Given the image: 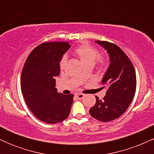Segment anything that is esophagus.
Instances as JSON below:
<instances>
[{"mask_svg": "<svg viewBox=\"0 0 154 154\" xmlns=\"http://www.w3.org/2000/svg\"><path fill=\"white\" fill-rule=\"evenodd\" d=\"M76 97H77L78 99H82V98L85 97V95L82 94V93H79V94L76 95Z\"/></svg>", "mask_w": 154, "mask_h": 154, "instance_id": "34e87169", "label": "esophagus"}]
</instances>
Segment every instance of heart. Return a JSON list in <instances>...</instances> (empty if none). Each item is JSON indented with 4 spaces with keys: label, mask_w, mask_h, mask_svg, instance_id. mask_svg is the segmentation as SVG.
<instances>
[{
    "label": "heart",
    "mask_w": 154,
    "mask_h": 154,
    "mask_svg": "<svg viewBox=\"0 0 154 154\" xmlns=\"http://www.w3.org/2000/svg\"><path fill=\"white\" fill-rule=\"evenodd\" d=\"M74 54L77 56L86 66L92 65L95 63V61L98 63L100 69H104L109 65V59L106 55L99 56V51L96 48L90 45L88 43H82L75 48L74 50ZM66 62V56H63L59 61L60 69H63Z\"/></svg>",
    "instance_id": "b5f03b06"
}]
</instances>
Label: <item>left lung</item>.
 <instances>
[{"mask_svg":"<svg viewBox=\"0 0 154 154\" xmlns=\"http://www.w3.org/2000/svg\"><path fill=\"white\" fill-rule=\"evenodd\" d=\"M107 51L111 63L102 79L106 93L103 99L96 96V102L90 114L103 122L112 121L128 109L136 91V75L132 61L118 45L108 41L96 40Z\"/></svg>","mask_w":154,"mask_h":154,"instance_id":"8db88e82","label":"left lung"}]
</instances>
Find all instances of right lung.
I'll return each mask as SVG.
<instances>
[{
    "mask_svg": "<svg viewBox=\"0 0 154 154\" xmlns=\"http://www.w3.org/2000/svg\"><path fill=\"white\" fill-rule=\"evenodd\" d=\"M69 48L68 42H45L32 51L23 66V96L35 117L45 123L61 122L71 111L74 95L58 93L55 80L60 60Z\"/></svg>",
    "mask_w": 154,
    "mask_h": 154,
    "instance_id": "add662e5",
    "label": "right lung"
}]
</instances>
